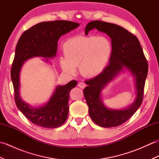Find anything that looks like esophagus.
Returning a JSON list of instances; mask_svg holds the SVG:
<instances>
[{
	"label": "esophagus",
	"mask_w": 159,
	"mask_h": 159,
	"mask_svg": "<svg viewBox=\"0 0 159 159\" xmlns=\"http://www.w3.org/2000/svg\"><path fill=\"white\" fill-rule=\"evenodd\" d=\"M78 86H79V87H80V88L84 89V88H85V87H86V85H85V83L80 82V83H79V84H78Z\"/></svg>",
	"instance_id": "obj_1"
}]
</instances>
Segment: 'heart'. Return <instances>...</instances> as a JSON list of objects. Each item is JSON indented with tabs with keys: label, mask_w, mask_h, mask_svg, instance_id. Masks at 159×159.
Returning <instances> with one entry per match:
<instances>
[{
	"label": "heart",
	"mask_w": 159,
	"mask_h": 159,
	"mask_svg": "<svg viewBox=\"0 0 159 159\" xmlns=\"http://www.w3.org/2000/svg\"><path fill=\"white\" fill-rule=\"evenodd\" d=\"M111 51V43L105 37H74L63 43L64 57H60V66L70 75H74L75 67H79L83 76H96L105 68Z\"/></svg>",
	"instance_id": "heart-1"
}]
</instances>
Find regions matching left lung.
Here are the masks:
<instances>
[{
    "mask_svg": "<svg viewBox=\"0 0 159 159\" xmlns=\"http://www.w3.org/2000/svg\"><path fill=\"white\" fill-rule=\"evenodd\" d=\"M93 29L109 36L112 51L109 64L102 72L85 81L87 86L84 89V96L94 123L104 128L116 127L130 119L142 103L148 62L139 41L126 29L115 24L94 20L87 24L85 34L87 35ZM124 69L129 70L134 77L136 97L129 107L121 110L111 109L103 104L102 92L108 83Z\"/></svg>",
    "mask_w": 159,
    "mask_h": 159,
    "instance_id": "8db88e82",
    "label": "left lung"
}]
</instances>
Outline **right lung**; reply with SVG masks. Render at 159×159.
<instances>
[{
  "instance_id": "right-lung-1",
  "label": "right lung",
  "mask_w": 159,
  "mask_h": 159,
  "mask_svg": "<svg viewBox=\"0 0 159 159\" xmlns=\"http://www.w3.org/2000/svg\"><path fill=\"white\" fill-rule=\"evenodd\" d=\"M79 26V23L67 20L40 22L24 32L17 43L11 70L15 102L24 116L37 126L55 128L65 122L69 112L70 92L76 87L77 81L71 80L65 85H57L48 102L33 107L20 96V71L26 61L33 57H43V61L50 63L48 59L56 56L60 37Z\"/></svg>"
}]
</instances>
